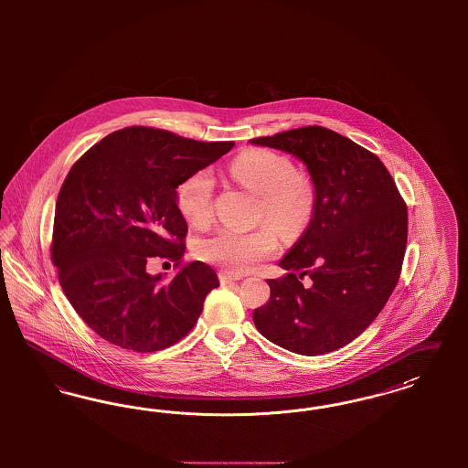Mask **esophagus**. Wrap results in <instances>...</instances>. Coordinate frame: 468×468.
I'll return each instance as SVG.
<instances>
[{"instance_id": "obj_1", "label": "esophagus", "mask_w": 468, "mask_h": 468, "mask_svg": "<svg viewBox=\"0 0 468 468\" xmlns=\"http://www.w3.org/2000/svg\"><path fill=\"white\" fill-rule=\"evenodd\" d=\"M240 279H242L240 275H233V273H228V271H221V273H219V281H221L223 286L231 284V282H237V281H240Z\"/></svg>"}]
</instances>
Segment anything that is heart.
<instances>
[{
  "label": "heart",
  "mask_w": 468,
  "mask_h": 468,
  "mask_svg": "<svg viewBox=\"0 0 468 468\" xmlns=\"http://www.w3.org/2000/svg\"><path fill=\"white\" fill-rule=\"evenodd\" d=\"M233 177L261 195L260 218L273 224L284 237H296L311 219L314 189L309 178L296 174L290 157L268 149H252L235 157L229 166ZM178 212L191 226H205L212 219L214 177L200 170L178 184ZM277 233L270 226L252 231L223 228L201 240L203 260L228 271L244 273L275 254Z\"/></svg>",
  "instance_id": "1"
}]
</instances>
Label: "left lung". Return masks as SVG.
I'll use <instances>...</instances> for the list:
<instances>
[{
	"label": "left lung",
	"instance_id": "left-lung-1",
	"mask_svg": "<svg viewBox=\"0 0 468 468\" xmlns=\"http://www.w3.org/2000/svg\"><path fill=\"white\" fill-rule=\"evenodd\" d=\"M250 144L298 157L314 186L309 226L279 261L286 273L268 279L270 300L252 314L254 324L291 353H332L367 330L395 290L407 207L382 161L328 128L307 126Z\"/></svg>",
	"mask_w": 468,
	"mask_h": 468
}]
</instances>
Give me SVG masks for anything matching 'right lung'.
<instances>
[{
	"mask_svg": "<svg viewBox=\"0 0 468 468\" xmlns=\"http://www.w3.org/2000/svg\"><path fill=\"white\" fill-rule=\"evenodd\" d=\"M145 126L105 136L80 157L56 201L52 263L71 307L101 338L136 353L161 351L191 332L219 286L201 261L170 282L147 261L178 265L187 223L176 191L233 149Z\"/></svg>",
	"mask_w": 468,
	"mask_h": 468,
	"instance_id": "1",
	"label": "right lung"
}]
</instances>
